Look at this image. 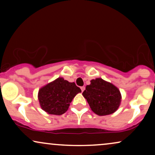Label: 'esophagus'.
<instances>
[{
    "label": "esophagus",
    "instance_id": "esophagus-1",
    "mask_svg": "<svg viewBox=\"0 0 155 155\" xmlns=\"http://www.w3.org/2000/svg\"><path fill=\"white\" fill-rule=\"evenodd\" d=\"M80 88H81L82 92H83V91H84V90H85V87H84V86H82V87H80Z\"/></svg>",
    "mask_w": 155,
    "mask_h": 155
}]
</instances>
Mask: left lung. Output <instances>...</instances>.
I'll list each match as a JSON object with an SVG mask.
<instances>
[{
    "mask_svg": "<svg viewBox=\"0 0 155 155\" xmlns=\"http://www.w3.org/2000/svg\"><path fill=\"white\" fill-rule=\"evenodd\" d=\"M82 92L92 111L99 116H106L115 112L119 107L121 94L113 84L101 78L90 81Z\"/></svg>",
    "mask_w": 155,
    "mask_h": 155,
    "instance_id": "left-lung-1",
    "label": "left lung"
}]
</instances>
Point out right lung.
<instances>
[{"mask_svg":"<svg viewBox=\"0 0 155 155\" xmlns=\"http://www.w3.org/2000/svg\"><path fill=\"white\" fill-rule=\"evenodd\" d=\"M79 92L81 90L75 82L58 78L40 89L38 99L41 109L46 113L62 115L67 111L70 103Z\"/></svg>","mask_w":155,"mask_h":155,"instance_id":"obj_1","label":"right lung"}]
</instances>
